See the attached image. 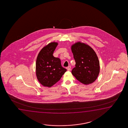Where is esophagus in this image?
Wrapping results in <instances>:
<instances>
[{
    "label": "esophagus",
    "instance_id": "esophagus-1",
    "mask_svg": "<svg viewBox=\"0 0 128 128\" xmlns=\"http://www.w3.org/2000/svg\"><path fill=\"white\" fill-rule=\"evenodd\" d=\"M67 68L68 71H70V70H71V66H68V67Z\"/></svg>",
    "mask_w": 128,
    "mask_h": 128
}]
</instances>
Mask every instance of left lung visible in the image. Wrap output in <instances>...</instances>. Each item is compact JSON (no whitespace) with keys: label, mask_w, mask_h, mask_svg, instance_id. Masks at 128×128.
Returning a JSON list of instances; mask_svg holds the SVG:
<instances>
[{"label":"left lung","mask_w":128,"mask_h":128,"mask_svg":"<svg viewBox=\"0 0 128 128\" xmlns=\"http://www.w3.org/2000/svg\"><path fill=\"white\" fill-rule=\"evenodd\" d=\"M76 62L72 74L78 80L86 85L94 82L100 72V64L96 53L89 46L77 42L72 46Z\"/></svg>","instance_id":"left-lung-1"}]
</instances>
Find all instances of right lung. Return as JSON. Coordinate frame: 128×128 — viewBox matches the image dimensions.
Returning <instances> with one entry per match:
<instances>
[{"label":"right lung","mask_w":128,"mask_h":128,"mask_svg":"<svg viewBox=\"0 0 128 128\" xmlns=\"http://www.w3.org/2000/svg\"><path fill=\"white\" fill-rule=\"evenodd\" d=\"M58 43L52 42L43 48L37 57L36 73L37 79L43 86L51 87L60 80L66 71L62 67L61 60L53 54Z\"/></svg>","instance_id":"add662e5"}]
</instances>
